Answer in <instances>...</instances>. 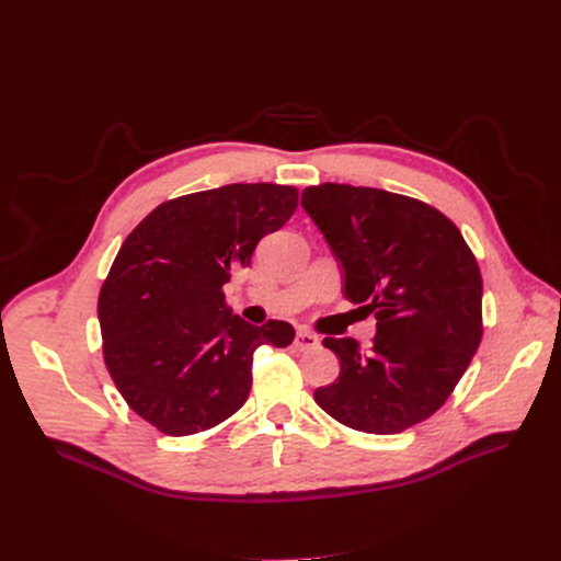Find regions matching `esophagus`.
I'll list each match as a JSON object with an SVG mask.
<instances>
[{
	"label": "esophagus",
	"instance_id": "34e87169",
	"mask_svg": "<svg viewBox=\"0 0 561 561\" xmlns=\"http://www.w3.org/2000/svg\"><path fill=\"white\" fill-rule=\"evenodd\" d=\"M318 343H320L318 336L313 332H309V330H298L296 341H293V345H296V350H300V352L313 350V347H318Z\"/></svg>",
	"mask_w": 561,
	"mask_h": 561
}]
</instances>
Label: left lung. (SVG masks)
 <instances>
[{
  "label": "left lung",
  "instance_id": "left-lung-1",
  "mask_svg": "<svg viewBox=\"0 0 561 561\" xmlns=\"http://www.w3.org/2000/svg\"><path fill=\"white\" fill-rule=\"evenodd\" d=\"M305 211L343 265L345 296L377 318L368 350L328 336L341 362L313 400L345 427L398 434L455 391L482 341V273L459 227L416 197L318 184Z\"/></svg>",
  "mask_w": 561,
  "mask_h": 561
}]
</instances>
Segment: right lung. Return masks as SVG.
<instances>
[{
  "mask_svg": "<svg viewBox=\"0 0 561 561\" xmlns=\"http://www.w3.org/2000/svg\"><path fill=\"white\" fill-rule=\"evenodd\" d=\"M298 209V188L229 184L161 202L117 250L102 284V352L115 389L168 436L211 430L252 387L261 345L296 339L284 320L231 316L222 286Z\"/></svg>",
  "mask_w": 561,
  "mask_h": 561,
  "instance_id": "right-lung-1",
  "label": "right lung"
}]
</instances>
